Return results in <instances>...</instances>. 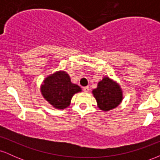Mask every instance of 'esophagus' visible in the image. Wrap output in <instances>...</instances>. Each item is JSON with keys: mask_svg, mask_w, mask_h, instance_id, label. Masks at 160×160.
<instances>
[{"mask_svg": "<svg viewBox=\"0 0 160 160\" xmlns=\"http://www.w3.org/2000/svg\"><path fill=\"white\" fill-rule=\"evenodd\" d=\"M82 89H83V91L85 92H89L90 88H89V86H85V87L82 88Z\"/></svg>", "mask_w": 160, "mask_h": 160, "instance_id": "34e87169", "label": "esophagus"}]
</instances>
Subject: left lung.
Wrapping results in <instances>:
<instances>
[{
  "label": "left lung",
  "mask_w": 160,
  "mask_h": 160,
  "mask_svg": "<svg viewBox=\"0 0 160 160\" xmlns=\"http://www.w3.org/2000/svg\"><path fill=\"white\" fill-rule=\"evenodd\" d=\"M101 111H109L119 106L122 102L123 92L122 88L116 80L104 76L99 80L95 89L92 91Z\"/></svg>",
  "instance_id": "1"
}]
</instances>
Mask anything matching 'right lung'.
Returning <instances> with one entry per match:
<instances>
[{"instance_id": "right-lung-1", "label": "right lung", "mask_w": 160, "mask_h": 160, "mask_svg": "<svg viewBox=\"0 0 160 160\" xmlns=\"http://www.w3.org/2000/svg\"><path fill=\"white\" fill-rule=\"evenodd\" d=\"M80 92L81 88L71 82L69 74L65 71H58L48 75L40 85L42 96L58 110L69 107L72 97Z\"/></svg>"}]
</instances>
